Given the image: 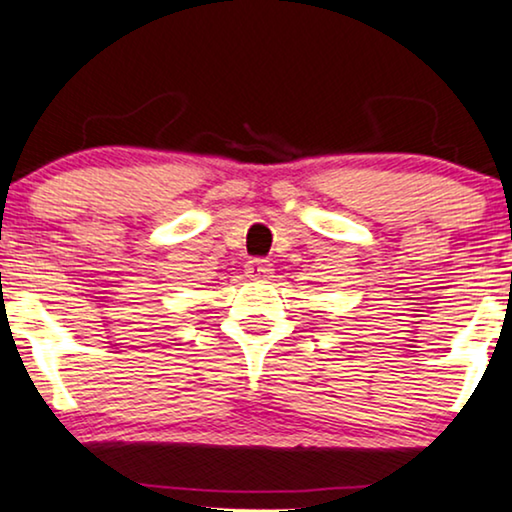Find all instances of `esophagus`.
I'll return each mask as SVG.
<instances>
[{"instance_id": "esophagus-1", "label": "esophagus", "mask_w": 512, "mask_h": 512, "mask_svg": "<svg viewBox=\"0 0 512 512\" xmlns=\"http://www.w3.org/2000/svg\"><path fill=\"white\" fill-rule=\"evenodd\" d=\"M245 274H248L250 281H267L274 274V269H271V264L262 260H250L245 264Z\"/></svg>"}]
</instances>
